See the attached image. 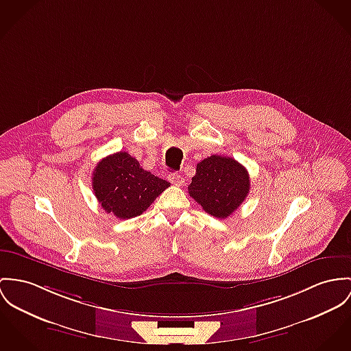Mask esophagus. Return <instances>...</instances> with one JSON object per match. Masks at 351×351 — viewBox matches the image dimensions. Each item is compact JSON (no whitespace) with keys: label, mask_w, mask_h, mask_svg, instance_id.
Returning <instances> with one entry per match:
<instances>
[{"label":"esophagus","mask_w":351,"mask_h":351,"mask_svg":"<svg viewBox=\"0 0 351 351\" xmlns=\"http://www.w3.org/2000/svg\"><path fill=\"white\" fill-rule=\"evenodd\" d=\"M168 180L173 184V186H183L184 184V178L182 175L178 173H171L168 176Z\"/></svg>","instance_id":"esophagus-1"}]
</instances>
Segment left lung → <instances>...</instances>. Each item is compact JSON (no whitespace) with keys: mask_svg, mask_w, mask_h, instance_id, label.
Here are the masks:
<instances>
[{"mask_svg":"<svg viewBox=\"0 0 351 351\" xmlns=\"http://www.w3.org/2000/svg\"><path fill=\"white\" fill-rule=\"evenodd\" d=\"M250 176L241 162L232 158L213 155L196 164V173L189 186L191 197L206 213L226 219L245 200Z\"/></svg>","mask_w":351,"mask_h":351,"instance_id":"1","label":"left lung"}]
</instances>
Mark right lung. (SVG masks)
<instances>
[{
	"instance_id": "right-lung-1",
	"label": "right lung",
	"mask_w": 351,
	"mask_h": 351,
	"mask_svg": "<svg viewBox=\"0 0 351 351\" xmlns=\"http://www.w3.org/2000/svg\"><path fill=\"white\" fill-rule=\"evenodd\" d=\"M92 187L103 210L119 219L141 215L169 183L143 169L128 152L109 155L97 162Z\"/></svg>"
}]
</instances>
